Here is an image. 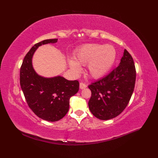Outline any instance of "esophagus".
I'll use <instances>...</instances> for the list:
<instances>
[{
  "mask_svg": "<svg viewBox=\"0 0 158 158\" xmlns=\"http://www.w3.org/2000/svg\"><path fill=\"white\" fill-rule=\"evenodd\" d=\"M86 87H87V85H86V84H85L82 83V82L80 83V88L81 89H85Z\"/></svg>",
  "mask_w": 158,
  "mask_h": 158,
  "instance_id": "esophagus-1",
  "label": "esophagus"
}]
</instances>
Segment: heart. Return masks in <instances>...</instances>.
Segmentation results:
<instances>
[{
	"label": "heart",
	"mask_w": 158,
	"mask_h": 158,
	"mask_svg": "<svg viewBox=\"0 0 158 158\" xmlns=\"http://www.w3.org/2000/svg\"><path fill=\"white\" fill-rule=\"evenodd\" d=\"M115 58L116 51L112 45L88 44L80 47L75 53V60L69 59V64L75 73L81 71L80 65H87L88 74L99 78L111 68Z\"/></svg>",
	"instance_id": "obj_1"
}]
</instances>
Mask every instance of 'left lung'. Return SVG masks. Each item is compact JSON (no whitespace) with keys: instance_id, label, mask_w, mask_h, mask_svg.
I'll return each instance as SVG.
<instances>
[{"instance_id":"obj_1","label":"left lung","mask_w":158,"mask_h":158,"mask_svg":"<svg viewBox=\"0 0 158 158\" xmlns=\"http://www.w3.org/2000/svg\"><path fill=\"white\" fill-rule=\"evenodd\" d=\"M136 69L132 56L125 49L117 68L88 88L92 92L88 106L94 115L109 120L120 114L130 101L135 88Z\"/></svg>"}]
</instances>
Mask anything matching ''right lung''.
<instances>
[{"label": "right lung", "instance_id": "right-lung-1", "mask_svg": "<svg viewBox=\"0 0 158 158\" xmlns=\"http://www.w3.org/2000/svg\"><path fill=\"white\" fill-rule=\"evenodd\" d=\"M57 41L46 40L33 45L23 59L20 74L21 88L30 108L37 117L50 122L59 121L66 115L70 98L79 90L78 80H68L60 76L45 78L33 67L32 58L38 47Z\"/></svg>", "mask_w": 158, "mask_h": 158}]
</instances>
